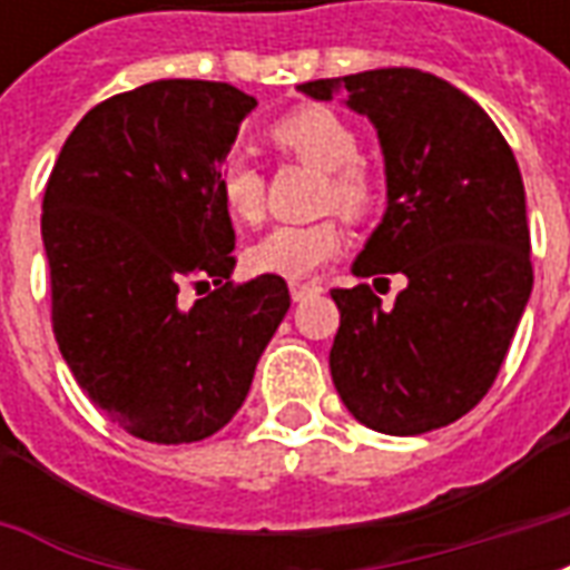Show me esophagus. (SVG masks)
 Returning a JSON list of instances; mask_svg holds the SVG:
<instances>
[{
	"instance_id": "1",
	"label": "esophagus",
	"mask_w": 570,
	"mask_h": 570,
	"mask_svg": "<svg viewBox=\"0 0 570 570\" xmlns=\"http://www.w3.org/2000/svg\"><path fill=\"white\" fill-rule=\"evenodd\" d=\"M289 296H293V302H305V298L317 296V286L302 284V281H289Z\"/></svg>"
}]
</instances>
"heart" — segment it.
Here are the masks:
<instances>
[{"mask_svg": "<svg viewBox=\"0 0 570 570\" xmlns=\"http://www.w3.org/2000/svg\"><path fill=\"white\" fill-rule=\"evenodd\" d=\"M268 140L274 149L323 170L321 204L347 219H363L379 200L372 176L360 167V137L351 121L326 106H308L281 118ZM219 198L237 223H256L265 207V179L247 158H232L219 170ZM342 249V228L335 219L274 225L247 253L253 272L277 277H308Z\"/></svg>", "mask_w": 570, "mask_h": 570, "instance_id": "heart-1", "label": "heart"}]
</instances>
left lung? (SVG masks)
<instances>
[{
	"label": "left lung",
	"instance_id": "8db88e82",
	"mask_svg": "<svg viewBox=\"0 0 570 570\" xmlns=\"http://www.w3.org/2000/svg\"><path fill=\"white\" fill-rule=\"evenodd\" d=\"M298 91L342 94L372 121L387 207L351 272L406 277L394 308L370 284L333 289L335 391L379 433L445 428L489 394L534 284L513 149L476 100L421 69H370Z\"/></svg>",
	"mask_w": 570,
	"mask_h": 570
}]
</instances>
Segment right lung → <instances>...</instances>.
I'll return each mask as SVG.
<instances>
[{
    "mask_svg": "<svg viewBox=\"0 0 570 570\" xmlns=\"http://www.w3.org/2000/svg\"><path fill=\"white\" fill-rule=\"evenodd\" d=\"M253 109L225 81H149L81 118L45 188L60 354L94 406L146 442L207 440L235 419L289 311L277 274L228 281L219 170ZM188 279L217 289L186 306Z\"/></svg>",
    "mask_w": 570,
    "mask_h": 570,
    "instance_id": "right-lung-1",
    "label": "right lung"
}]
</instances>
